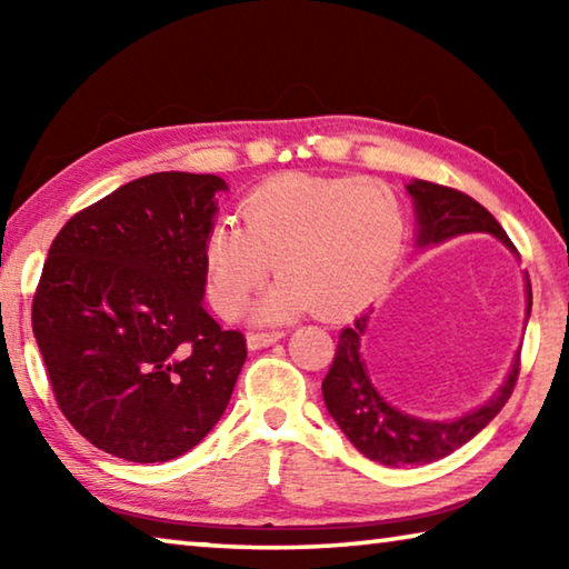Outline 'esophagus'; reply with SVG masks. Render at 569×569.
Returning <instances> with one entry per match:
<instances>
[{
    "label": "esophagus",
    "mask_w": 569,
    "mask_h": 569,
    "mask_svg": "<svg viewBox=\"0 0 569 569\" xmlns=\"http://www.w3.org/2000/svg\"><path fill=\"white\" fill-rule=\"evenodd\" d=\"M281 339H283L281 331H266V333H248L246 341H248L250 351H258V349H263V346H271Z\"/></svg>",
    "instance_id": "1"
}]
</instances>
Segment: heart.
<instances>
[{"instance_id": "b5f03b06", "label": "heart", "mask_w": 569, "mask_h": 569, "mask_svg": "<svg viewBox=\"0 0 569 569\" xmlns=\"http://www.w3.org/2000/svg\"><path fill=\"white\" fill-rule=\"evenodd\" d=\"M240 218L243 228L218 220L203 243L208 301L228 321L273 266L281 278L256 306L258 321L361 313L389 286L409 238L407 208L377 178L278 176L248 192Z\"/></svg>"}]
</instances>
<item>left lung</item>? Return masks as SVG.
<instances>
[{
	"instance_id": "1",
	"label": "left lung",
	"mask_w": 569,
	"mask_h": 569,
	"mask_svg": "<svg viewBox=\"0 0 569 569\" xmlns=\"http://www.w3.org/2000/svg\"><path fill=\"white\" fill-rule=\"evenodd\" d=\"M407 190L413 198V210H417V243L421 248L447 243V240L467 233H489L517 253L505 228L475 198L429 180H413ZM529 311H532V286L527 278V316ZM369 316L371 313L359 316L341 331L333 363L321 389L326 409L333 421L339 423L351 445L371 461H379L383 467H407L445 459L461 445H467L471 437H477L512 397L519 377V351L495 397L465 417L431 421L399 411L377 391L371 383V373L366 369L363 341L371 323Z\"/></svg>"
}]
</instances>
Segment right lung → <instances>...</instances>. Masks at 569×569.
Wrapping results in <instances>:
<instances>
[{
	"label": "right lung",
	"mask_w": 569,
	"mask_h": 569,
	"mask_svg": "<svg viewBox=\"0 0 569 569\" xmlns=\"http://www.w3.org/2000/svg\"><path fill=\"white\" fill-rule=\"evenodd\" d=\"M218 176L152 172L67 220L32 301L57 407L124 461H168L203 439L246 361L206 311L203 243Z\"/></svg>",
	"instance_id": "right-lung-1"
}]
</instances>
